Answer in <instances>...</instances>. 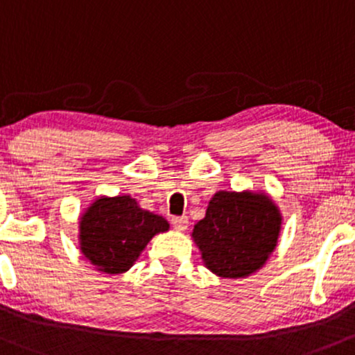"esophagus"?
<instances>
[{
	"label": "esophagus",
	"mask_w": 355,
	"mask_h": 355,
	"mask_svg": "<svg viewBox=\"0 0 355 355\" xmlns=\"http://www.w3.org/2000/svg\"><path fill=\"white\" fill-rule=\"evenodd\" d=\"M171 223H173V226L178 231L188 230V225H189L188 218H186V216H174V218H171Z\"/></svg>",
	"instance_id": "1"
}]
</instances>
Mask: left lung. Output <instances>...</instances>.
<instances>
[{
	"label": "left lung",
	"instance_id": "left-lung-1",
	"mask_svg": "<svg viewBox=\"0 0 355 355\" xmlns=\"http://www.w3.org/2000/svg\"><path fill=\"white\" fill-rule=\"evenodd\" d=\"M280 228V209L266 194L218 191L206 216L194 225L193 240L214 275L245 278L268 260Z\"/></svg>",
	"mask_w": 355,
	"mask_h": 355
}]
</instances>
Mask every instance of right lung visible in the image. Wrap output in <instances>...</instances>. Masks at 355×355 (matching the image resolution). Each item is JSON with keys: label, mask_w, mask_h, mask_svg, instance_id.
Listing matches in <instances>:
<instances>
[{"label": "right lung", "mask_w": 355, "mask_h": 355, "mask_svg": "<svg viewBox=\"0 0 355 355\" xmlns=\"http://www.w3.org/2000/svg\"><path fill=\"white\" fill-rule=\"evenodd\" d=\"M80 250L98 272L124 273L153 240L169 230L159 214L142 209L130 196H101L80 218Z\"/></svg>", "instance_id": "1"}]
</instances>
